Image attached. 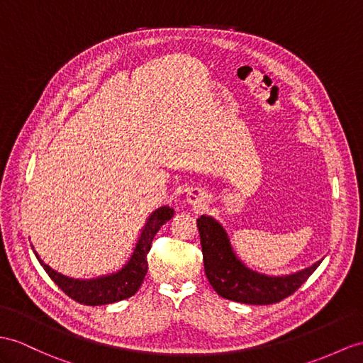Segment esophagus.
<instances>
[{
	"label": "esophagus",
	"instance_id": "1",
	"mask_svg": "<svg viewBox=\"0 0 363 363\" xmlns=\"http://www.w3.org/2000/svg\"><path fill=\"white\" fill-rule=\"evenodd\" d=\"M186 197H188V201L192 203V205H199V203H201L203 200V192L199 189H191Z\"/></svg>",
	"mask_w": 363,
	"mask_h": 363
}]
</instances>
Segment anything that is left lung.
<instances>
[{
    "mask_svg": "<svg viewBox=\"0 0 363 363\" xmlns=\"http://www.w3.org/2000/svg\"><path fill=\"white\" fill-rule=\"evenodd\" d=\"M205 274L218 296L248 305L277 303L294 294L320 262L291 276L269 277L248 269L235 257L225 229L212 217L197 218Z\"/></svg>",
    "mask_w": 363,
    "mask_h": 363,
    "instance_id": "obj_1",
    "label": "left lung"
}]
</instances>
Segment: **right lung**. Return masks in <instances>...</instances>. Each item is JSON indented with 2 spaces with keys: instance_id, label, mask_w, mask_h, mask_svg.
I'll return each mask as SVG.
<instances>
[{
  "instance_id": "1",
  "label": "right lung",
  "mask_w": 363,
  "mask_h": 363,
  "mask_svg": "<svg viewBox=\"0 0 363 363\" xmlns=\"http://www.w3.org/2000/svg\"><path fill=\"white\" fill-rule=\"evenodd\" d=\"M174 217V208L162 206L154 211L151 217L147 218L146 226L143 228L138 243L132 254L130 260L123 269L118 272L111 274V276L99 277L92 280H75L69 279L66 276H61L60 272L49 268L44 263L38 254L37 259L41 263V267L49 274V277L55 281L58 288L67 294L75 302L89 305V306H99V305H108L120 302V300L129 298L134 296L138 288L143 284V279L147 272V254L151 251V245L155 234L158 233L166 222ZM35 252V251H33Z\"/></svg>"
}]
</instances>
